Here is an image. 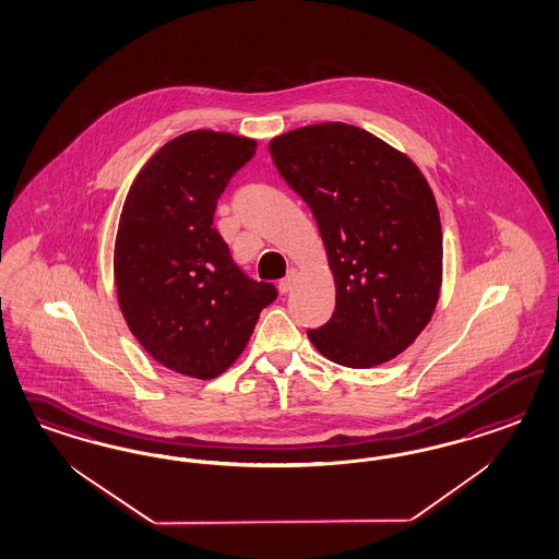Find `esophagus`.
Returning <instances> with one entry per match:
<instances>
[{
  "label": "esophagus",
  "mask_w": 559,
  "mask_h": 559,
  "mask_svg": "<svg viewBox=\"0 0 559 559\" xmlns=\"http://www.w3.org/2000/svg\"><path fill=\"white\" fill-rule=\"evenodd\" d=\"M295 281H297V269H290V271L287 272V276L278 283V290H281L283 295H287L288 290L295 285Z\"/></svg>",
  "instance_id": "1"
}]
</instances>
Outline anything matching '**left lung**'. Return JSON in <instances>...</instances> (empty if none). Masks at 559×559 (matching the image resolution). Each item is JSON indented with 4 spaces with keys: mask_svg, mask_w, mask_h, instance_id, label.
<instances>
[{
    "mask_svg": "<svg viewBox=\"0 0 559 559\" xmlns=\"http://www.w3.org/2000/svg\"><path fill=\"white\" fill-rule=\"evenodd\" d=\"M269 152L309 204L336 285L334 316L307 332L311 344L350 369L402 355L432 320L442 285L439 206L423 171L346 122L293 129Z\"/></svg>",
    "mask_w": 559,
    "mask_h": 559,
    "instance_id": "1",
    "label": "left lung"
}]
</instances>
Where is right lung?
Listing matches in <instances>:
<instances>
[{
	"label": "right lung",
	"instance_id": "add662e5",
	"mask_svg": "<svg viewBox=\"0 0 559 559\" xmlns=\"http://www.w3.org/2000/svg\"><path fill=\"white\" fill-rule=\"evenodd\" d=\"M255 147L250 136L188 131L153 153L122 204L112 260L120 311L169 371L219 377L276 299L271 283L237 269L213 227L221 192Z\"/></svg>",
	"mask_w": 559,
	"mask_h": 559
}]
</instances>
